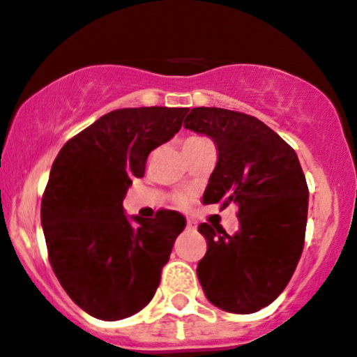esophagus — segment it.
Segmentation results:
<instances>
[{
    "label": "esophagus",
    "instance_id": "34e87169",
    "mask_svg": "<svg viewBox=\"0 0 357 357\" xmlns=\"http://www.w3.org/2000/svg\"><path fill=\"white\" fill-rule=\"evenodd\" d=\"M186 228H188V230H195L197 221L192 220V218H188V220H186Z\"/></svg>",
    "mask_w": 357,
    "mask_h": 357
}]
</instances>
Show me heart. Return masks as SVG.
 <instances>
[{"instance_id": "obj_1", "label": "heart", "mask_w": 357, "mask_h": 357, "mask_svg": "<svg viewBox=\"0 0 357 357\" xmlns=\"http://www.w3.org/2000/svg\"><path fill=\"white\" fill-rule=\"evenodd\" d=\"M197 139H202V137L192 136V137H188V139H186V141H197ZM178 202H179V206H186V204H188V197L181 195V197H179V199H178Z\"/></svg>"}]
</instances>
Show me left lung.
Returning a JSON list of instances; mask_svg holds the SVG:
<instances>
[{"mask_svg": "<svg viewBox=\"0 0 357 357\" xmlns=\"http://www.w3.org/2000/svg\"><path fill=\"white\" fill-rule=\"evenodd\" d=\"M185 129L206 134L218 162L204 204L238 206V231L200 223L207 252L197 265L200 286L218 309L252 314L288 286L303 251L309 188L295 150L245 113L193 108Z\"/></svg>", "mask_w": 357, "mask_h": 357, "instance_id": "1", "label": "left lung"}]
</instances>
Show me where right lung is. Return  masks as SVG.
Here are the masks:
<instances>
[{"label": "right lung", "mask_w": 357, "mask_h": 357, "mask_svg": "<svg viewBox=\"0 0 357 357\" xmlns=\"http://www.w3.org/2000/svg\"><path fill=\"white\" fill-rule=\"evenodd\" d=\"M188 108H123L102 115L62 146L41 199L48 259L69 298L102 321L150 303L186 220L162 209L127 218L123 199L151 150L167 143Z\"/></svg>", "instance_id": "obj_1"}]
</instances>
